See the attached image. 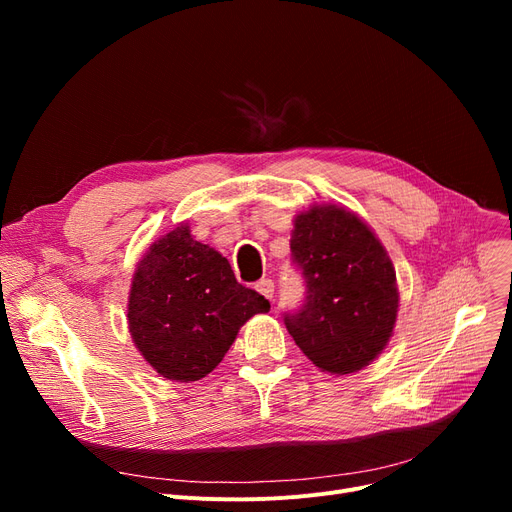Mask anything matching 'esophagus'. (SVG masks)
I'll list each match as a JSON object with an SVG mask.
<instances>
[{
    "instance_id": "esophagus-1",
    "label": "esophagus",
    "mask_w": 512,
    "mask_h": 512,
    "mask_svg": "<svg viewBox=\"0 0 512 512\" xmlns=\"http://www.w3.org/2000/svg\"><path fill=\"white\" fill-rule=\"evenodd\" d=\"M255 288H257L259 294H263L265 299H274V282H272L270 278L259 280V282L255 284Z\"/></svg>"
}]
</instances>
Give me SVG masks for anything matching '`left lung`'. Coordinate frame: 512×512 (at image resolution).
<instances>
[{"instance_id":"obj_1","label":"left lung","mask_w":512,"mask_h":512,"mask_svg":"<svg viewBox=\"0 0 512 512\" xmlns=\"http://www.w3.org/2000/svg\"><path fill=\"white\" fill-rule=\"evenodd\" d=\"M292 263L305 301L284 324L321 371L355 373L378 357L394 330L398 288L392 261L357 213L311 207L294 220Z\"/></svg>"}]
</instances>
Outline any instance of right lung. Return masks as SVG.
Returning <instances> with one entry per match:
<instances>
[{
    "instance_id": "add662e5",
    "label": "right lung",
    "mask_w": 512,
    "mask_h": 512,
    "mask_svg": "<svg viewBox=\"0 0 512 512\" xmlns=\"http://www.w3.org/2000/svg\"><path fill=\"white\" fill-rule=\"evenodd\" d=\"M267 311L270 301L238 284L228 259L180 224L134 272L128 328L159 375L197 382L218 367L245 321Z\"/></svg>"
}]
</instances>
